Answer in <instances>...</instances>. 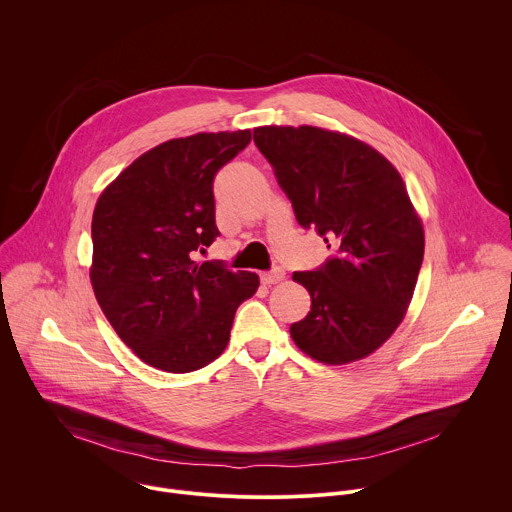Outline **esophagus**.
Masks as SVG:
<instances>
[{"label":"esophagus","instance_id":"1","mask_svg":"<svg viewBox=\"0 0 512 512\" xmlns=\"http://www.w3.org/2000/svg\"><path fill=\"white\" fill-rule=\"evenodd\" d=\"M283 279H285V271L279 269V267H275L273 271L261 273V281H263L265 285H273V283H279V281H283Z\"/></svg>","mask_w":512,"mask_h":512}]
</instances>
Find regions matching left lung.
Here are the masks:
<instances>
[{"mask_svg":"<svg viewBox=\"0 0 512 512\" xmlns=\"http://www.w3.org/2000/svg\"><path fill=\"white\" fill-rule=\"evenodd\" d=\"M253 141L273 166L298 223L336 255L298 271L312 298L289 334L310 358L348 364L383 346L403 322L425 233L397 168L369 143L312 125H263Z\"/></svg>","mask_w":512,"mask_h":512,"instance_id":"obj_1","label":"left lung"}]
</instances>
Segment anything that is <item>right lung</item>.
Wrapping results in <instances>:
<instances>
[{
	"mask_svg": "<svg viewBox=\"0 0 512 512\" xmlns=\"http://www.w3.org/2000/svg\"><path fill=\"white\" fill-rule=\"evenodd\" d=\"M249 141L251 129L168 139L133 160L95 204V298L154 369L190 373L221 356L237 308L259 287L257 273L192 259L218 235L212 180Z\"/></svg>",
	"mask_w": 512,
	"mask_h": 512,
	"instance_id": "obj_1",
	"label": "right lung"
}]
</instances>
